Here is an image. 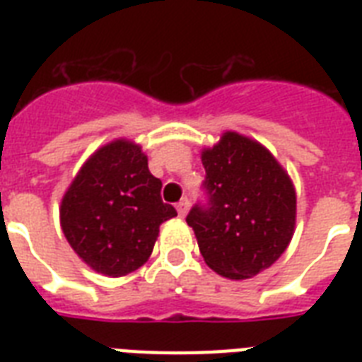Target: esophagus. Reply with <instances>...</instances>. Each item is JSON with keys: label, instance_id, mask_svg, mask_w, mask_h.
I'll return each instance as SVG.
<instances>
[{"label": "esophagus", "instance_id": "1", "mask_svg": "<svg viewBox=\"0 0 362 362\" xmlns=\"http://www.w3.org/2000/svg\"><path fill=\"white\" fill-rule=\"evenodd\" d=\"M176 210H178L180 218H184V216L187 214V210H189V201H187V199H182L180 203L176 204Z\"/></svg>", "mask_w": 362, "mask_h": 362}]
</instances>
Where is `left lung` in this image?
<instances>
[{"instance_id": "1", "label": "left lung", "mask_w": 362, "mask_h": 362, "mask_svg": "<svg viewBox=\"0 0 362 362\" xmlns=\"http://www.w3.org/2000/svg\"><path fill=\"white\" fill-rule=\"evenodd\" d=\"M201 161L206 204H195L186 221L193 227L204 263L231 280L269 269L295 233L297 195L272 153L235 131L204 148Z\"/></svg>"}]
</instances>
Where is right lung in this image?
Here are the masks:
<instances>
[{
	"instance_id": "right-lung-1",
	"label": "right lung",
	"mask_w": 362,
	"mask_h": 362,
	"mask_svg": "<svg viewBox=\"0 0 362 362\" xmlns=\"http://www.w3.org/2000/svg\"><path fill=\"white\" fill-rule=\"evenodd\" d=\"M175 216V206L161 201V180L148 170L141 146L125 139L90 156L59 206L62 231L76 255L112 278L146 263L159 226Z\"/></svg>"
}]
</instances>
